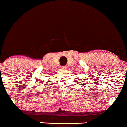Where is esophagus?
I'll list each match as a JSON object with an SVG mask.
<instances>
[{"label":"esophagus","instance_id":"34e87169","mask_svg":"<svg viewBox=\"0 0 127 127\" xmlns=\"http://www.w3.org/2000/svg\"><path fill=\"white\" fill-rule=\"evenodd\" d=\"M61 68L62 69H65L66 68V66H62Z\"/></svg>","mask_w":127,"mask_h":127}]
</instances>
